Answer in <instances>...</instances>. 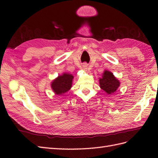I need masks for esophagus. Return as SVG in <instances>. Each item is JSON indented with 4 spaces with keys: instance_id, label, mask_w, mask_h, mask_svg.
Segmentation results:
<instances>
[{
    "instance_id": "esophagus-1",
    "label": "esophagus",
    "mask_w": 158,
    "mask_h": 158,
    "mask_svg": "<svg viewBox=\"0 0 158 158\" xmlns=\"http://www.w3.org/2000/svg\"><path fill=\"white\" fill-rule=\"evenodd\" d=\"M83 70H88V64H84L83 65Z\"/></svg>"
}]
</instances>
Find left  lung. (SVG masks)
Instances as JSON below:
<instances>
[{"label":"left lung","instance_id":"1","mask_svg":"<svg viewBox=\"0 0 158 158\" xmlns=\"http://www.w3.org/2000/svg\"><path fill=\"white\" fill-rule=\"evenodd\" d=\"M100 87L107 94L113 95L116 92L120 85V82L113 75V73L105 70L102 75L101 78H99Z\"/></svg>","mask_w":158,"mask_h":158}]
</instances>
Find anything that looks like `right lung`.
Wrapping results in <instances>:
<instances>
[{"label":"right lung","instance_id":"right-lung-1","mask_svg":"<svg viewBox=\"0 0 158 158\" xmlns=\"http://www.w3.org/2000/svg\"><path fill=\"white\" fill-rule=\"evenodd\" d=\"M74 77L72 74L64 73L53 79L51 83V88L56 95L61 96L69 92L72 88Z\"/></svg>","mask_w":158,"mask_h":158}]
</instances>
